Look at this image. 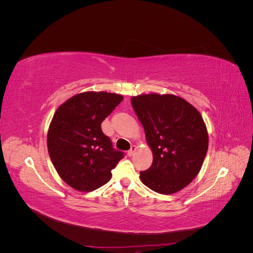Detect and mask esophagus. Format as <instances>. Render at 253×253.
Masks as SVG:
<instances>
[{
    "instance_id": "34e87169",
    "label": "esophagus",
    "mask_w": 253,
    "mask_h": 253,
    "mask_svg": "<svg viewBox=\"0 0 253 253\" xmlns=\"http://www.w3.org/2000/svg\"><path fill=\"white\" fill-rule=\"evenodd\" d=\"M135 151H136V147H135V145H132L131 150L127 151V155H128V156H133V155H134V153H135Z\"/></svg>"
}]
</instances>
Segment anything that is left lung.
Returning a JSON list of instances; mask_svg holds the SVG:
<instances>
[{
    "label": "left lung",
    "instance_id": "8db88e82",
    "mask_svg": "<svg viewBox=\"0 0 253 253\" xmlns=\"http://www.w3.org/2000/svg\"><path fill=\"white\" fill-rule=\"evenodd\" d=\"M131 102L153 153L152 166L140 172V180L160 194L178 192L200 173L208 151L201 113L172 94L138 95Z\"/></svg>",
    "mask_w": 253,
    "mask_h": 253
}]
</instances>
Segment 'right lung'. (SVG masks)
I'll use <instances>...</instances> for the list:
<instances>
[{"label": "right lung", "mask_w": 253, "mask_h": 253, "mask_svg": "<svg viewBox=\"0 0 253 253\" xmlns=\"http://www.w3.org/2000/svg\"><path fill=\"white\" fill-rule=\"evenodd\" d=\"M124 96L84 91L61 104L48 127L47 149L59 176L68 186L90 192L112 178V170L124 158L103 134L102 121Z\"/></svg>", "instance_id": "right-lung-1"}]
</instances>
